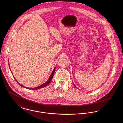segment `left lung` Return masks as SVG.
<instances>
[{
	"mask_svg": "<svg viewBox=\"0 0 123 123\" xmlns=\"http://www.w3.org/2000/svg\"><path fill=\"white\" fill-rule=\"evenodd\" d=\"M73 85H74V87H76V86H75V85H74V83H73Z\"/></svg>",
	"mask_w": 123,
	"mask_h": 123,
	"instance_id": "obj_1",
	"label": "left lung"
}]
</instances>
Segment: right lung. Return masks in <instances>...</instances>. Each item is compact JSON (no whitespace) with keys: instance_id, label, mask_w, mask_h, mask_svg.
<instances>
[{"instance_id":"obj_1","label":"right lung","mask_w":123,"mask_h":123,"mask_svg":"<svg viewBox=\"0 0 123 123\" xmlns=\"http://www.w3.org/2000/svg\"><path fill=\"white\" fill-rule=\"evenodd\" d=\"M8 64H9V63H8ZM9 69H10V67H9ZM55 67H54V68L53 70V71H52V73H51V74L50 77L49 78V79H48V80H47V81H46V82H45L44 83H43V84L40 85V86H38V87H36V88H27V87H25V86H23L22 85H21L20 83H19L18 82V80H16V79H15V80H16V81H17V82H18V84L20 86H21V87H23V88H27V89H32V90H37V89H40V88H43V87H45L47 86L50 83V82L51 81V80H52V79H53V74H54V72H55ZM11 72H12V71H11Z\"/></svg>"}]
</instances>
